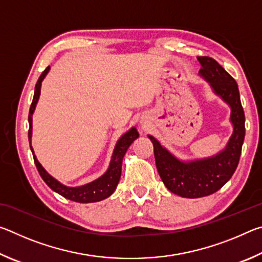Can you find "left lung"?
I'll list each match as a JSON object with an SVG mask.
<instances>
[{"label": "left lung", "mask_w": 262, "mask_h": 262, "mask_svg": "<svg viewBox=\"0 0 262 262\" xmlns=\"http://www.w3.org/2000/svg\"><path fill=\"white\" fill-rule=\"evenodd\" d=\"M198 60L202 66L199 74L210 83L215 94L231 106L233 134L227 148L214 157L184 163L164 149L155 137L149 136L154 144L157 171L164 185L172 193L188 199L207 196L228 183L238 166L245 137V114L237 82L212 57L199 56Z\"/></svg>", "instance_id": "8db88e82"}]
</instances>
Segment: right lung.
Segmentation results:
<instances>
[{"label":"right lung","mask_w":262,"mask_h":262,"mask_svg":"<svg viewBox=\"0 0 262 262\" xmlns=\"http://www.w3.org/2000/svg\"><path fill=\"white\" fill-rule=\"evenodd\" d=\"M50 70V67H47L43 72L41 73L40 77L38 78V82L35 84L34 89V96L32 104L30 106V112H29V142H30V148L31 151L33 154L32 145H31V136H32V114L34 112L35 105L38 103L39 96H40V86L42 79L45 78L46 74ZM139 137V133H137L136 128H132V129L126 133L120 140L118 141L117 145H115L114 152L112 159H111V164L108 170L106 171L104 176H101L95 181H92L90 184H86L81 187H67V186L60 184L59 181L55 180L53 177L47 173L40 163L38 162V159L35 158L33 154V159L35 163V166H37V170L40 174L43 181L50 186V187L54 190V192L59 193L62 196L66 199H69V200L79 202V203H89V202H97L101 201L104 199L108 198L111 194H112L115 188H117L119 180H120L121 177V167H122V158L125 156L127 149L129 148V145L134 142L135 139Z\"/></svg>","instance_id":"right-lung-1"}]
</instances>
